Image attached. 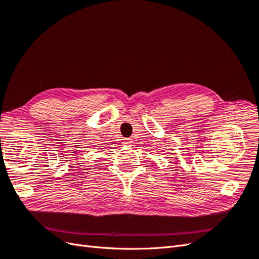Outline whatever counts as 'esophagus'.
Listing matches in <instances>:
<instances>
[{"mask_svg": "<svg viewBox=\"0 0 259 259\" xmlns=\"http://www.w3.org/2000/svg\"><path fill=\"white\" fill-rule=\"evenodd\" d=\"M124 144L125 145H132V140L131 139H124Z\"/></svg>", "mask_w": 259, "mask_h": 259, "instance_id": "34e87169", "label": "esophagus"}]
</instances>
